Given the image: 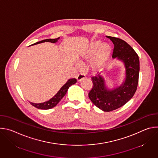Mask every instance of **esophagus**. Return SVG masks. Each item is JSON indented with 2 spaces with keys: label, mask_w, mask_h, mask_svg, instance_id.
<instances>
[{
  "label": "esophagus",
  "mask_w": 158,
  "mask_h": 158,
  "mask_svg": "<svg viewBox=\"0 0 158 158\" xmlns=\"http://www.w3.org/2000/svg\"><path fill=\"white\" fill-rule=\"evenodd\" d=\"M85 75L84 74L80 73V74H79L77 75V76L76 77V79H77V81L78 82H79V81H82V79H84L85 78Z\"/></svg>",
  "instance_id": "34e87169"
}]
</instances>
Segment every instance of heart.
Returning <instances> with one entry per match:
<instances>
[{
    "instance_id": "1",
    "label": "heart",
    "mask_w": 158,
    "mask_h": 158,
    "mask_svg": "<svg viewBox=\"0 0 158 158\" xmlns=\"http://www.w3.org/2000/svg\"><path fill=\"white\" fill-rule=\"evenodd\" d=\"M95 53L91 63V66L94 70L101 69L111 54V47L107 43L101 44L100 41H96L91 44L88 56Z\"/></svg>"
}]
</instances>
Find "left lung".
<instances>
[{"label": "left lung", "instance_id": "8db88e82", "mask_svg": "<svg viewBox=\"0 0 158 158\" xmlns=\"http://www.w3.org/2000/svg\"><path fill=\"white\" fill-rule=\"evenodd\" d=\"M114 45L112 57L123 61L126 69L124 82L113 89L106 87L102 76L92 77L93 86L89 98L98 108L105 112L117 109L127 103L136 91L139 74V59L132 48L124 40L106 36Z\"/></svg>", "mask_w": 158, "mask_h": 158}]
</instances>
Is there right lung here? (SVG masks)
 I'll return each instance as SVG.
<instances>
[{"label": "right lung", "instance_id": "obj_1", "mask_svg": "<svg viewBox=\"0 0 158 158\" xmlns=\"http://www.w3.org/2000/svg\"><path fill=\"white\" fill-rule=\"evenodd\" d=\"M60 37L56 38V39H45L39 42H37L35 44H33L32 45H35V44H38L40 43H42L44 42H52V43H56V42H57V40L59 39ZM77 82V80L75 78L73 79H70L67 82L60 88V89L58 91V93L52 98H51L50 100L44 102L42 103H33L30 102L31 104L33 106L35 107L37 109H51L54 107H55L58 103L62 99V98L65 95L67 90H68L69 87L74 84L76 82Z\"/></svg>", "mask_w": 158, "mask_h": 158}]
</instances>
